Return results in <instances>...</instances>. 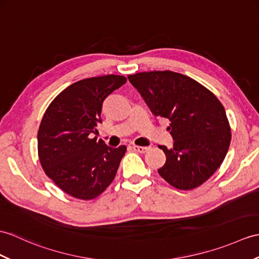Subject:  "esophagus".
<instances>
[{"label": "esophagus", "mask_w": 259, "mask_h": 259, "mask_svg": "<svg viewBox=\"0 0 259 259\" xmlns=\"http://www.w3.org/2000/svg\"><path fill=\"white\" fill-rule=\"evenodd\" d=\"M132 149L135 150L136 152H139V153H146L148 150L150 149L149 147H140V146H134L132 147Z\"/></svg>", "instance_id": "34e87169"}]
</instances>
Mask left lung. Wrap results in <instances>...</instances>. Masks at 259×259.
Returning <instances> with one entry per match:
<instances>
[{
	"instance_id": "obj_1",
	"label": "left lung",
	"mask_w": 259,
	"mask_h": 259,
	"mask_svg": "<svg viewBox=\"0 0 259 259\" xmlns=\"http://www.w3.org/2000/svg\"><path fill=\"white\" fill-rule=\"evenodd\" d=\"M155 117L170 120L172 149L158 170L179 190L200 186L219 169L231 143V128L223 105L207 88L192 78L170 70L128 76Z\"/></svg>"
}]
</instances>
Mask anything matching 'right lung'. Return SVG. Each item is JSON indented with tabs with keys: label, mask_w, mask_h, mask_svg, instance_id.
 I'll return each instance as SVG.
<instances>
[{
	"label": "right lung",
	"mask_w": 259,
	"mask_h": 259,
	"mask_svg": "<svg viewBox=\"0 0 259 259\" xmlns=\"http://www.w3.org/2000/svg\"><path fill=\"white\" fill-rule=\"evenodd\" d=\"M125 81L124 76L106 75L74 82L44 113L37 134L40 164L46 176L70 196L93 200L116 177L127 148L108 147L89 135L101 122L105 99Z\"/></svg>",
	"instance_id": "add662e5"
}]
</instances>
